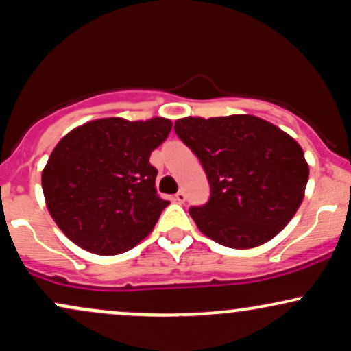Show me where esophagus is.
<instances>
[{
	"label": "esophagus",
	"instance_id": "34e87169",
	"mask_svg": "<svg viewBox=\"0 0 351 351\" xmlns=\"http://www.w3.org/2000/svg\"><path fill=\"white\" fill-rule=\"evenodd\" d=\"M184 199H186V195H184V191H178L175 195V201H178L180 204H183Z\"/></svg>",
	"mask_w": 351,
	"mask_h": 351
}]
</instances>
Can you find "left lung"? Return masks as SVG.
<instances>
[{"instance_id":"left-lung-1","label":"left lung","mask_w":351,"mask_h":351,"mask_svg":"<svg viewBox=\"0 0 351 351\" xmlns=\"http://www.w3.org/2000/svg\"><path fill=\"white\" fill-rule=\"evenodd\" d=\"M176 135L206 171L211 196L189 215L204 236L232 249L267 243L299 209L308 181L304 150L254 115L184 117Z\"/></svg>"}]
</instances>
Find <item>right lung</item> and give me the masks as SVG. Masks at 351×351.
<instances>
[{"mask_svg":"<svg viewBox=\"0 0 351 351\" xmlns=\"http://www.w3.org/2000/svg\"><path fill=\"white\" fill-rule=\"evenodd\" d=\"M173 123L163 117H108L60 138L43 170L46 206L74 244L99 256L135 247L170 201L156 195L150 155Z\"/></svg>","mask_w":351,"mask_h":351,"instance_id":"1","label":"right lung"}]
</instances>
